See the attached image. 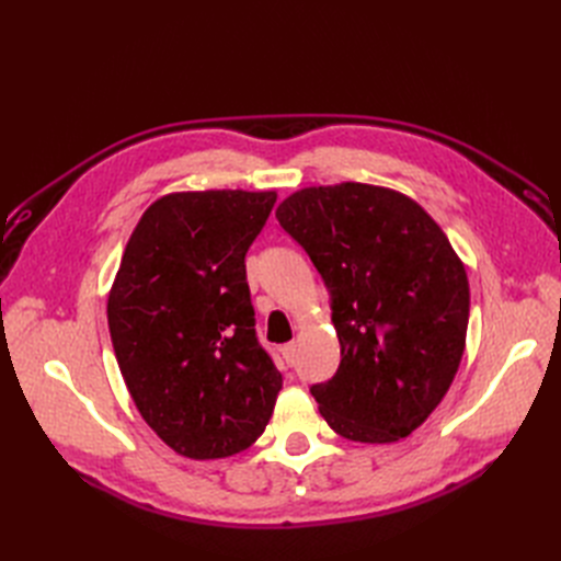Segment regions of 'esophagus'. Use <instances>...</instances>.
I'll return each instance as SVG.
<instances>
[{"mask_svg":"<svg viewBox=\"0 0 561 561\" xmlns=\"http://www.w3.org/2000/svg\"><path fill=\"white\" fill-rule=\"evenodd\" d=\"M280 355H283V360H285L287 365H293V363H295V355H297V346H295V342L285 344V346L280 348Z\"/></svg>","mask_w":561,"mask_h":561,"instance_id":"1","label":"esophagus"}]
</instances>
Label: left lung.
<instances>
[{
  "instance_id": "1",
  "label": "left lung",
  "mask_w": 561,
  "mask_h": 561,
  "mask_svg": "<svg viewBox=\"0 0 561 561\" xmlns=\"http://www.w3.org/2000/svg\"><path fill=\"white\" fill-rule=\"evenodd\" d=\"M276 217L332 293L342 363L311 386L322 419L353 443H398L443 402L461 365V257L414 198L388 186H304Z\"/></svg>"
}]
</instances>
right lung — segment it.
Masks as SVG:
<instances>
[{"mask_svg": "<svg viewBox=\"0 0 561 561\" xmlns=\"http://www.w3.org/2000/svg\"><path fill=\"white\" fill-rule=\"evenodd\" d=\"M276 192H173L142 213L107 297L118 369L147 426L194 461L248 449L280 371L254 334L245 252Z\"/></svg>", "mask_w": 561, "mask_h": 561, "instance_id": "right-lung-1", "label": "right lung"}]
</instances>
